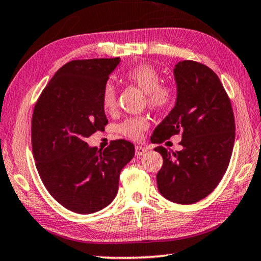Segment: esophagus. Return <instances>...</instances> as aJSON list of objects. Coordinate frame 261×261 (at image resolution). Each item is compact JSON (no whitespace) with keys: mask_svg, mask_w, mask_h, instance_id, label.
Instances as JSON below:
<instances>
[{"mask_svg":"<svg viewBox=\"0 0 261 261\" xmlns=\"http://www.w3.org/2000/svg\"><path fill=\"white\" fill-rule=\"evenodd\" d=\"M147 150H148V149L142 147V145H136V148H135V152H136L137 156H142Z\"/></svg>","mask_w":261,"mask_h":261,"instance_id":"1","label":"esophagus"}]
</instances>
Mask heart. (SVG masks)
I'll use <instances>...</instances> for the list:
<instances>
[{"instance_id": "obj_1", "label": "heart", "mask_w": 261, "mask_h": 261, "mask_svg": "<svg viewBox=\"0 0 261 261\" xmlns=\"http://www.w3.org/2000/svg\"><path fill=\"white\" fill-rule=\"evenodd\" d=\"M124 77L133 85L137 86L145 93L148 106L152 110L161 111L171 105L174 98L172 86L161 82V75L152 65L141 64L125 71ZM117 93L111 82L106 83L101 93V103L106 111H112L116 106ZM149 126L145 117H130L118 125L117 130L124 137L130 140H140Z\"/></svg>"}]
</instances>
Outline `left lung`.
<instances>
[{
    "label": "left lung",
    "mask_w": 261,
    "mask_h": 261,
    "mask_svg": "<svg viewBox=\"0 0 261 261\" xmlns=\"http://www.w3.org/2000/svg\"><path fill=\"white\" fill-rule=\"evenodd\" d=\"M174 76L176 103L156 126L151 142L162 144L180 135L182 149L155 148L163 158L156 180L166 199L193 204L209 196L227 171L235 141L234 113L223 85L209 67L181 61Z\"/></svg>",
    "instance_id": "obj_1"
}]
</instances>
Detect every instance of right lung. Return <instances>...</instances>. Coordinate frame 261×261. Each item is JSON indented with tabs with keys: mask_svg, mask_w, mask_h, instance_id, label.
<instances>
[{
	"mask_svg": "<svg viewBox=\"0 0 261 261\" xmlns=\"http://www.w3.org/2000/svg\"><path fill=\"white\" fill-rule=\"evenodd\" d=\"M117 58L68 62L38 98L32 116V151L47 192L76 214L103 209L118 192L119 174L131 161V142L116 140L98 150L86 138L109 123L101 93Z\"/></svg>",
	"mask_w": 261,
	"mask_h": 261,
	"instance_id": "right-lung-1",
	"label": "right lung"
}]
</instances>
